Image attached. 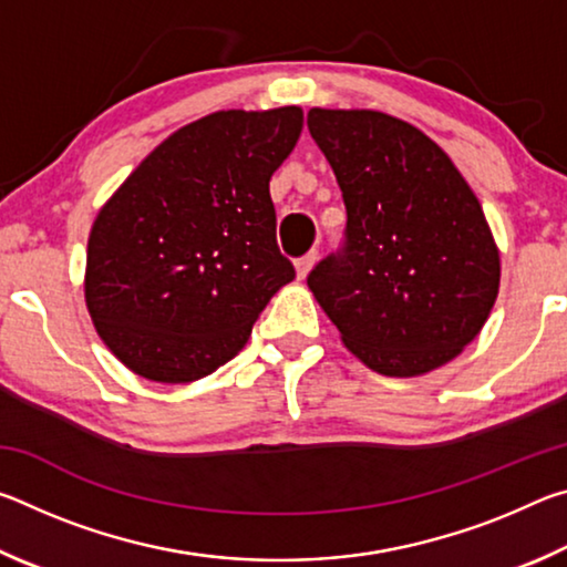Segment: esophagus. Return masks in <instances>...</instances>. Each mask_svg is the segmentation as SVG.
Masks as SVG:
<instances>
[{
  "label": "esophagus",
  "instance_id": "esophagus-1",
  "mask_svg": "<svg viewBox=\"0 0 567 567\" xmlns=\"http://www.w3.org/2000/svg\"><path fill=\"white\" fill-rule=\"evenodd\" d=\"M315 262H318V249H310V252L307 255H302L300 260L295 262V270H297V277H300V280H305L307 275H310V270L315 267Z\"/></svg>",
  "mask_w": 567,
  "mask_h": 567
}]
</instances>
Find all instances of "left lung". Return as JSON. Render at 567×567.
<instances>
[{"mask_svg":"<svg viewBox=\"0 0 567 567\" xmlns=\"http://www.w3.org/2000/svg\"><path fill=\"white\" fill-rule=\"evenodd\" d=\"M348 223L307 285L370 370L412 378L457 358L491 315L501 255L473 189L427 134L372 110H310Z\"/></svg>","mask_w":567,"mask_h":567,"instance_id":"1","label":"left lung"}]
</instances>
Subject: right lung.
I'll use <instances>...</instances> for the list:
<instances>
[{"label": "right lung", "instance_id": "right-lung-1", "mask_svg": "<svg viewBox=\"0 0 567 567\" xmlns=\"http://www.w3.org/2000/svg\"><path fill=\"white\" fill-rule=\"evenodd\" d=\"M300 132V107L215 112L162 142L102 207L84 297L132 372L172 385L209 375L295 280L270 177Z\"/></svg>", "mask_w": 567, "mask_h": 567}]
</instances>
